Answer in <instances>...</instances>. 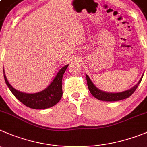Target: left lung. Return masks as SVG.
<instances>
[{"mask_svg": "<svg viewBox=\"0 0 147 147\" xmlns=\"http://www.w3.org/2000/svg\"><path fill=\"white\" fill-rule=\"evenodd\" d=\"M86 81H87V85L88 88H89V90L94 97L100 100H102V101L113 102L124 100V99H126L128 98V97H129L130 96L135 92L136 89H137L138 86H139V84H140V82H142V79L143 76H142V78H141V79L139 80V82H138L137 84H136L134 87L128 89V90L125 91V92H119V93H108V92H102V91L97 89V88L94 85V84L92 83V82L91 81V79H89V77L87 75H86Z\"/></svg>", "mask_w": 147, "mask_h": 147, "instance_id": "8db88e82", "label": "left lung"}]
</instances>
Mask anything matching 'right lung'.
<instances>
[{
	"label": "right lung",
	"instance_id": "right-lung-1",
	"mask_svg": "<svg viewBox=\"0 0 147 147\" xmlns=\"http://www.w3.org/2000/svg\"><path fill=\"white\" fill-rule=\"evenodd\" d=\"M68 66V65H66L60 70L54 80L49 85L48 87L42 92L34 94H26L16 90L8 83L5 73H3V76L8 87L13 93L15 97L21 102L30 108L45 109L53 107L61 100L63 94L62 78Z\"/></svg>",
	"mask_w": 147,
	"mask_h": 147
}]
</instances>
